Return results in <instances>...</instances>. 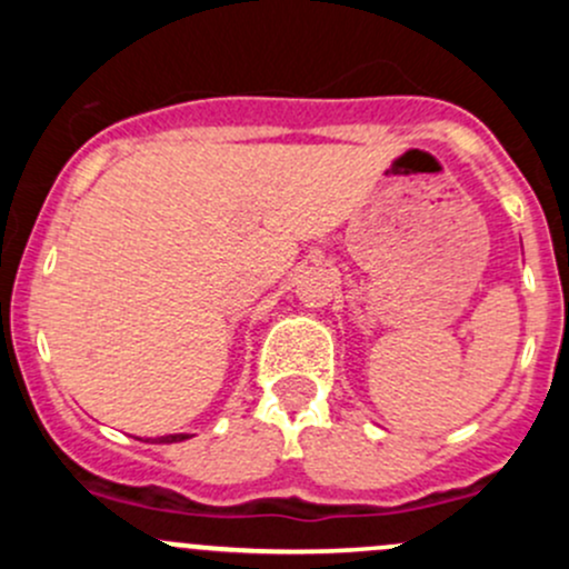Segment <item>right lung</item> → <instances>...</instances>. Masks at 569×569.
<instances>
[{"label": "right lung", "instance_id": "1", "mask_svg": "<svg viewBox=\"0 0 569 569\" xmlns=\"http://www.w3.org/2000/svg\"><path fill=\"white\" fill-rule=\"evenodd\" d=\"M189 435H164V438H157V443H181Z\"/></svg>", "mask_w": 569, "mask_h": 569}]
</instances>
